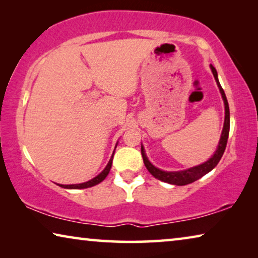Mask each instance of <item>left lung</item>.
I'll use <instances>...</instances> for the list:
<instances>
[{
	"label": "left lung",
	"mask_w": 258,
	"mask_h": 258,
	"mask_svg": "<svg viewBox=\"0 0 258 258\" xmlns=\"http://www.w3.org/2000/svg\"><path fill=\"white\" fill-rule=\"evenodd\" d=\"M213 75L215 77V81L217 83L218 87H220L222 98L224 100V104H225V119H224V126H223V132H222L221 135V140L220 143H218V148L215 151V154L207 160L206 163H204L199 166H196V167H192L186 169V171H180V172H165V171H160V169L156 168L154 165H152L149 160H148L147 156L145 154V150H143V147H141V154H142V158H143V163H145L146 167L148 171L150 172L152 176H155L158 180L166 182V183H171V184H175V185H186L190 184V183L197 181L198 178L203 177L205 174H207L208 172H211L212 169L215 167V166L218 164V161L221 160L222 156L224 154L226 143H228V138H229V132H230V110H229V103L228 100H226L225 93L222 86L218 82L217 78V72L216 69L214 68L211 64Z\"/></svg>",
	"instance_id": "obj_1"
}]
</instances>
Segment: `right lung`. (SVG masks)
<instances>
[{
  "label": "right lung",
  "instance_id": "1",
  "mask_svg": "<svg viewBox=\"0 0 258 258\" xmlns=\"http://www.w3.org/2000/svg\"><path fill=\"white\" fill-rule=\"evenodd\" d=\"M112 157H113V155L111 156V158H110V160H109V163L106 166V168H104L103 171L100 173L98 176H95L94 178H92V180L87 181L85 183H81V184H69V185L60 184V186L61 187H66V189H86V187H91V186H93V185L99 184L100 182H102L104 178H106V176L108 175L109 172H110L111 164H112Z\"/></svg>",
  "mask_w": 258,
  "mask_h": 258
}]
</instances>
